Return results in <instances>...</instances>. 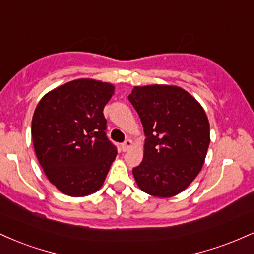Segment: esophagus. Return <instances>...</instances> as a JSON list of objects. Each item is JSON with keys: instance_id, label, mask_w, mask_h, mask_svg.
<instances>
[{"instance_id": "obj_1", "label": "esophagus", "mask_w": 254, "mask_h": 254, "mask_svg": "<svg viewBox=\"0 0 254 254\" xmlns=\"http://www.w3.org/2000/svg\"><path fill=\"white\" fill-rule=\"evenodd\" d=\"M132 144H133V142L131 141V139H127L124 143H122V149H123V151H127L130 147H132Z\"/></svg>"}]
</instances>
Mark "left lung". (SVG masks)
Listing matches in <instances>:
<instances>
[{
    "mask_svg": "<svg viewBox=\"0 0 254 254\" xmlns=\"http://www.w3.org/2000/svg\"><path fill=\"white\" fill-rule=\"evenodd\" d=\"M127 98L145 135L143 160L132 170L137 185L151 196H176L193 182L204 165L210 143L205 111L178 86H136Z\"/></svg>",
    "mask_w": 254,
    "mask_h": 254,
    "instance_id": "left-lung-1",
    "label": "left lung"
}]
</instances>
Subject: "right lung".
<instances>
[{
  "label": "right lung",
  "instance_id": "right-lung-1",
  "mask_svg": "<svg viewBox=\"0 0 254 254\" xmlns=\"http://www.w3.org/2000/svg\"><path fill=\"white\" fill-rule=\"evenodd\" d=\"M113 94V84L78 78L38 103L32 118L34 151L49 182L62 193L83 197L103 186L117 156L103 113Z\"/></svg>",
  "mask_w": 254,
  "mask_h": 254
}]
</instances>
